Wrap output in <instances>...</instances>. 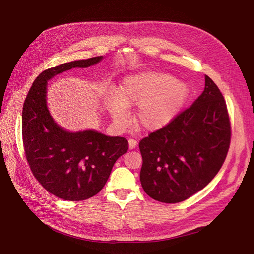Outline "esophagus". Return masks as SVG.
Masks as SVG:
<instances>
[{
    "mask_svg": "<svg viewBox=\"0 0 254 254\" xmlns=\"http://www.w3.org/2000/svg\"><path fill=\"white\" fill-rule=\"evenodd\" d=\"M136 146H137L136 139H134V138H129L128 139V147H129L130 150H133Z\"/></svg>",
    "mask_w": 254,
    "mask_h": 254,
    "instance_id": "obj_1",
    "label": "esophagus"
}]
</instances>
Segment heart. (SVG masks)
Wrapping results in <instances>:
<instances>
[{
	"mask_svg": "<svg viewBox=\"0 0 254 254\" xmlns=\"http://www.w3.org/2000/svg\"><path fill=\"white\" fill-rule=\"evenodd\" d=\"M122 93L111 108L116 123L126 126L129 120L128 106L136 105L137 126L146 131L158 130L171 123L188 97L189 89L173 76L146 71L123 81Z\"/></svg>",
	"mask_w": 254,
	"mask_h": 254,
	"instance_id": "1",
	"label": "heart"
}]
</instances>
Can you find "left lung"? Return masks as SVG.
<instances>
[{
    "label": "left lung",
    "instance_id": "1",
    "mask_svg": "<svg viewBox=\"0 0 254 254\" xmlns=\"http://www.w3.org/2000/svg\"><path fill=\"white\" fill-rule=\"evenodd\" d=\"M230 141L225 99L206 75L205 89L190 107L140 139L142 189L159 202L185 201L206 187L219 172Z\"/></svg>",
    "mask_w": 254,
    "mask_h": 254
}]
</instances>
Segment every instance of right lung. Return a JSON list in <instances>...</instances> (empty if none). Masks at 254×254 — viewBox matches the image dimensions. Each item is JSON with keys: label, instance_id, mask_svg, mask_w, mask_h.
Returning a JSON list of instances; mask_svg holds the SVG:
<instances>
[{"label": "right lung", "instance_id": "right-lung-1", "mask_svg": "<svg viewBox=\"0 0 254 254\" xmlns=\"http://www.w3.org/2000/svg\"><path fill=\"white\" fill-rule=\"evenodd\" d=\"M101 59L102 56H96L44 70L34 80L24 102L22 136L27 163L42 187L63 200L82 201L96 195L117 160L128 150V141L122 136H107L94 130L66 131L48 112L47 80Z\"/></svg>", "mask_w": 254, "mask_h": 254}]
</instances>
